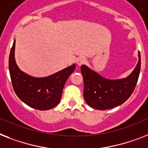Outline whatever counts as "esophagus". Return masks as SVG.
I'll use <instances>...</instances> for the list:
<instances>
[{"mask_svg":"<svg viewBox=\"0 0 148 148\" xmlns=\"http://www.w3.org/2000/svg\"><path fill=\"white\" fill-rule=\"evenodd\" d=\"M86 62V59L85 57H79L77 59V64L79 66L82 65V64H84Z\"/></svg>","mask_w":148,"mask_h":148,"instance_id":"34e87169","label":"esophagus"}]
</instances>
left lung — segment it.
Masks as SVG:
<instances>
[{"instance_id": "obj_1", "label": "left lung", "mask_w": 148, "mask_h": 148, "mask_svg": "<svg viewBox=\"0 0 148 148\" xmlns=\"http://www.w3.org/2000/svg\"><path fill=\"white\" fill-rule=\"evenodd\" d=\"M138 64L131 75L121 80H108L86 66L80 70L84 78V97L93 109L105 110L121 105L132 94L138 80L140 70V55Z\"/></svg>"}]
</instances>
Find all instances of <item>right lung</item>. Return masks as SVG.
Listing matches in <instances>:
<instances>
[{
  "mask_svg": "<svg viewBox=\"0 0 148 148\" xmlns=\"http://www.w3.org/2000/svg\"><path fill=\"white\" fill-rule=\"evenodd\" d=\"M14 49L15 41L10 53L9 71L16 96L26 105L36 109L49 110L55 107L61 100L66 80L76 68L75 64L46 77H32L18 68L14 58Z\"/></svg>",
  "mask_w": 148,
  "mask_h": 148,
  "instance_id": "right-lung-1",
  "label": "right lung"
}]
</instances>
